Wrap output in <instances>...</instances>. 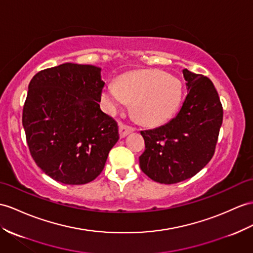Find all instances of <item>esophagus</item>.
<instances>
[{
  "instance_id": "esophagus-1",
  "label": "esophagus",
  "mask_w": 253,
  "mask_h": 253,
  "mask_svg": "<svg viewBox=\"0 0 253 253\" xmlns=\"http://www.w3.org/2000/svg\"><path fill=\"white\" fill-rule=\"evenodd\" d=\"M134 131V128L130 126H126L125 123H120L119 125V134H120V137L123 138L126 137L127 134H130Z\"/></svg>"
}]
</instances>
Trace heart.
<instances>
[{"mask_svg": "<svg viewBox=\"0 0 253 253\" xmlns=\"http://www.w3.org/2000/svg\"><path fill=\"white\" fill-rule=\"evenodd\" d=\"M182 97L180 80L161 70L135 72L105 85L102 93L109 113L133 102V112L146 125L156 126L169 119Z\"/></svg>", "mask_w": 253, "mask_h": 253, "instance_id": "obj_1", "label": "heart"}]
</instances>
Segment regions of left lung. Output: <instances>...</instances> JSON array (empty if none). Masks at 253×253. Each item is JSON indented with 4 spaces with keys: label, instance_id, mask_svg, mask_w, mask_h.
Wrapping results in <instances>:
<instances>
[{
    "label": "left lung",
    "instance_id": "obj_1",
    "mask_svg": "<svg viewBox=\"0 0 253 253\" xmlns=\"http://www.w3.org/2000/svg\"><path fill=\"white\" fill-rule=\"evenodd\" d=\"M182 73L189 92L179 113L164 126L140 131L145 140L140 169L165 184L186 180L206 166L223 120L222 104L211 80L187 69Z\"/></svg>",
    "mask_w": 253,
    "mask_h": 253
}]
</instances>
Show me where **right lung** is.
Wrapping results in <instances>:
<instances>
[{"instance_id": "obj_1", "label": "right lung", "mask_w": 253, "mask_h": 253, "mask_svg": "<svg viewBox=\"0 0 253 253\" xmlns=\"http://www.w3.org/2000/svg\"><path fill=\"white\" fill-rule=\"evenodd\" d=\"M101 69L64 63L31 79L22 126L31 156L52 179L88 183L102 173L119 139L117 122L100 107Z\"/></svg>"}]
</instances>
